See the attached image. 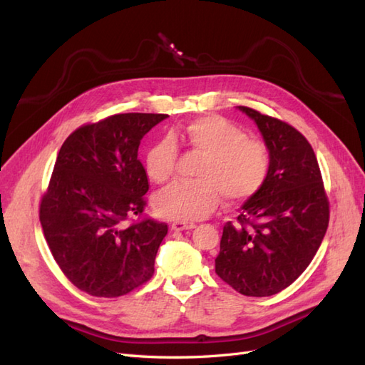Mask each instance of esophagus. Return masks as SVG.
I'll return each instance as SVG.
<instances>
[{"mask_svg": "<svg viewBox=\"0 0 365 365\" xmlns=\"http://www.w3.org/2000/svg\"><path fill=\"white\" fill-rule=\"evenodd\" d=\"M170 227H173V230H190V229H195L196 224L195 222H187V221H174L173 224H170Z\"/></svg>", "mask_w": 365, "mask_h": 365, "instance_id": "1", "label": "esophagus"}]
</instances>
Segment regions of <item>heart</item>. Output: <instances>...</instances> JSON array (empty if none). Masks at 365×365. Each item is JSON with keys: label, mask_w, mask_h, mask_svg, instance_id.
<instances>
[{"label": "heart", "mask_w": 365, "mask_h": 365, "mask_svg": "<svg viewBox=\"0 0 365 365\" xmlns=\"http://www.w3.org/2000/svg\"><path fill=\"white\" fill-rule=\"evenodd\" d=\"M177 141L202 153V158L196 169L197 180L175 182L155 195V210L166 218L202 220L221 196L227 204L245 202L257 195L269 175L271 155L265 143L247 138L243 128L222 115L207 114L147 147L144 169L152 182L165 183L173 177Z\"/></svg>", "instance_id": "b5f03b06"}]
</instances>
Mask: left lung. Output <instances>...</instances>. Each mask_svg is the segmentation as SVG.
Instances as JSON below:
<instances>
[{"instance_id":"obj_1","label":"left lung","mask_w":365,"mask_h":365,"mask_svg":"<svg viewBox=\"0 0 365 365\" xmlns=\"http://www.w3.org/2000/svg\"><path fill=\"white\" fill-rule=\"evenodd\" d=\"M238 108L257 123L271 169L237 221L224 224L215 271L238 293L271 297L297 281L312 262L329 224V200L307 139L281 119Z\"/></svg>"}]
</instances>
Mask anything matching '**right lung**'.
Instances as JSON below:
<instances>
[{"label": "right lung", "mask_w": 365, "mask_h": 365, "mask_svg": "<svg viewBox=\"0 0 365 365\" xmlns=\"http://www.w3.org/2000/svg\"><path fill=\"white\" fill-rule=\"evenodd\" d=\"M166 118L108 115L76 128L58 153L38 218L61 271L92 297H123L153 276L168 224L144 216L149 178L138 149Z\"/></svg>", "instance_id": "add662e5"}]
</instances>
